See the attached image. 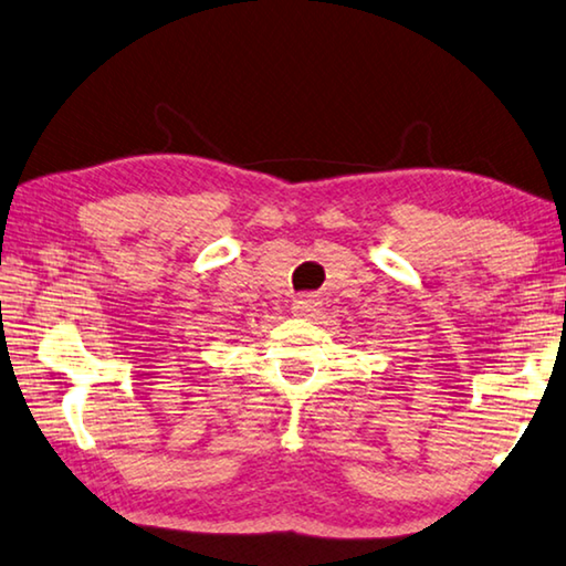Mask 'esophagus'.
I'll use <instances>...</instances> for the list:
<instances>
[{
	"instance_id": "esophagus-1",
	"label": "esophagus",
	"mask_w": 566,
	"mask_h": 566,
	"mask_svg": "<svg viewBox=\"0 0 566 566\" xmlns=\"http://www.w3.org/2000/svg\"><path fill=\"white\" fill-rule=\"evenodd\" d=\"M318 305L321 301L316 298V295H301L298 301H293V313L295 316H316L318 313Z\"/></svg>"
}]
</instances>
